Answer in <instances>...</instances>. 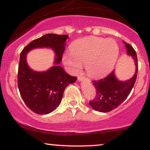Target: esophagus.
Segmentation results:
<instances>
[{
	"mask_svg": "<svg viewBox=\"0 0 150 150\" xmlns=\"http://www.w3.org/2000/svg\"><path fill=\"white\" fill-rule=\"evenodd\" d=\"M85 79V77H82V76H78V77H77V80H78V81H82Z\"/></svg>",
	"mask_w": 150,
	"mask_h": 150,
	"instance_id": "34e87169",
	"label": "esophagus"
}]
</instances>
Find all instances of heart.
Returning a JSON list of instances; mask_svg holds the SVG:
<instances>
[{"instance_id": "heart-1", "label": "heart", "mask_w": 150, "mask_h": 150, "mask_svg": "<svg viewBox=\"0 0 150 150\" xmlns=\"http://www.w3.org/2000/svg\"><path fill=\"white\" fill-rule=\"evenodd\" d=\"M119 54L118 44L112 39L88 37L75 41L70 46V53L63 56V62L70 71L77 74L82 65L89 76L104 77L114 68Z\"/></svg>"}]
</instances>
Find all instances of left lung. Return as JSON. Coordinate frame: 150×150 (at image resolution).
Wrapping results in <instances>:
<instances>
[{
	"label": "left lung",
	"instance_id": "1",
	"mask_svg": "<svg viewBox=\"0 0 150 150\" xmlns=\"http://www.w3.org/2000/svg\"><path fill=\"white\" fill-rule=\"evenodd\" d=\"M127 49V54L134 60L135 71L133 76L128 80H119L116 77L114 70L107 77L99 80L92 81L96 89V97L89 101V105L99 112H108L118 107L128 97L137 78L138 64L135 51L129 44L123 42Z\"/></svg>",
	"mask_w": 150,
	"mask_h": 150
}]
</instances>
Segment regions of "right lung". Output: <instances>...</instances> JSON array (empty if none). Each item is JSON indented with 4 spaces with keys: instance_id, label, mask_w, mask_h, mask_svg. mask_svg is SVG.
Here are the masks:
<instances>
[{
    "instance_id": "add662e5",
    "label": "right lung",
    "mask_w": 150,
    "mask_h": 150,
    "mask_svg": "<svg viewBox=\"0 0 150 150\" xmlns=\"http://www.w3.org/2000/svg\"><path fill=\"white\" fill-rule=\"evenodd\" d=\"M68 37V35L45 34L30 42L20 53L18 88L27 107L37 114H48L54 111L59 106L67 86L77 80L59 65ZM38 47H50L56 55L54 65L46 71H34L26 63L27 53Z\"/></svg>"
}]
</instances>
